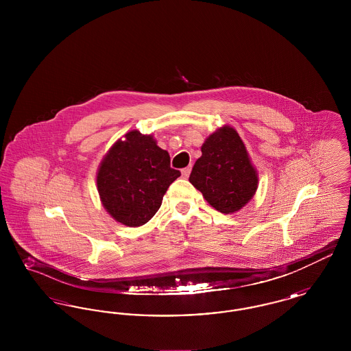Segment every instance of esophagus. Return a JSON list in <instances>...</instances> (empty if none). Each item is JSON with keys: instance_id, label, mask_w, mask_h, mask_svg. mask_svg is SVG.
Returning a JSON list of instances; mask_svg holds the SVG:
<instances>
[{"instance_id": "34e87169", "label": "esophagus", "mask_w": 351, "mask_h": 351, "mask_svg": "<svg viewBox=\"0 0 351 351\" xmlns=\"http://www.w3.org/2000/svg\"><path fill=\"white\" fill-rule=\"evenodd\" d=\"M191 169H192V167H191V166H188V167H185L183 168V169H182V175H183L184 179H188V178H189Z\"/></svg>"}]
</instances>
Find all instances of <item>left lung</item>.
<instances>
[{
  "mask_svg": "<svg viewBox=\"0 0 351 351\" xmlns=\"http://www.w3.org/2000/svg\"><path fill=\"white\" fill-rule=\"evenodd\" d=\"M189 182L216 210L232 215L241 210L258 189V171L237 130L225 125L201 146Z\"/></svg>",
  "mask_w": 351,
  "mask_h": 351,
  "instance_id": "8db88e82",
  "label": "left lung"
}]
</instances>
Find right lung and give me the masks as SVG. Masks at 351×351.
<instances>
[{
    "instance_id": "right-lung-1",
    "label": "right lung",
    "mask_w": 351,
    "mask_h": 351,
    "mask_svg": "<svg viewBox=\"0 0 351 351\" xmlns=\"http://www.w3.org/2000/svg\"><path fill=\"white\" fill-rule=\"evenodd\" d=\"M180 176L169 167V154L151 134L132 130L105 154L97 169L102 206L117 222L138 228L162 205L168 186Z\"/></svg>"
}]
</instances>
